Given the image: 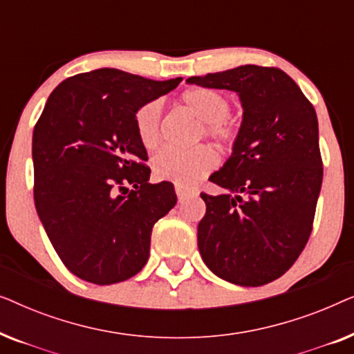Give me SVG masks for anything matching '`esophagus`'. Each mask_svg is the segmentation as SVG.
Segmentation results:
<instances>
[{"mask_svg": "<svg viewBox=\"0 0 354 354\" xmlns=\"http://www.w3.org/2000/svg\"><path fill=\"white\" fill-rule=\"evenodd\" d=\"M176 193H177L178 201L183 203L187 200V198H190L193 195V190H190V188L182 187V185H176Z\"/></svg>", "mask_w": 354, "mask_h": 354, "instance_id": "34e87169", "label": "esophagus"}]
</instances>
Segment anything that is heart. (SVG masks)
I'll return each instance as SVG.
<instances>
[{
    "mask_svg": "<svg viewBox=\"0 0 354 354\" xmlns=\"http://www.w3.org/2000/svg\"><path fill=\"white\" fill-rule=\"evenodd\" d=\"M182 104L201 122V132L216 142L229 145L236 137L235 124L229 119L230 103L221 91L196 86L182 95ZM161 111L159 101H149L135 114V129L140 143L153 149L161 140ZM217 164L214 149L206 145L193 148L167 147L151 161L153 176L158 180H169L182 187H193L206 177Z\"/></svg>",
    "mask_w": 354,
    "mask_h": 354,
    "instance_id": "1",
    "label": "heart"
}]
</instances>
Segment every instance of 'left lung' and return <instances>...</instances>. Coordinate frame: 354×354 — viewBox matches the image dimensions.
<instances>
[{"label":"left lung","instance_id":"8db88e82","mask_svg":"<svg viewBox=\"0 0 354 354\" xmlns=\"http://www.w3.org/2000/svg\"><path fill=\"white\" fill-rule=\"evenodd\" d=\"M187 84L235 91L243 108L232 154L209 177L225 193H201V258L230 283L272 282L292 268L311 235L322 185L316 111L275 67L246 64Z\"/></svg>","mask_w":354,"mask_h":354}]
</instances>
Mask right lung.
<instances>
[{
    "label": "right lung",
    "instance_id": "obj_1",
    "mask_svg": "<svg viewBox=\"0 0 354 354\" xmlns=\"http://www.w3.org/2000/svg\"><path fill=\"white\" fill-rule=\"evenodd\" d=\"M180 82L103 67L61 82L46 101L32 138L35 207L57 256L86 282L138 274L153 225L176 206L171 182L148 183L135 114Z\"/></svg>",
    "mask_w": 354,
    "mask_h": 354
}]
</instances>
